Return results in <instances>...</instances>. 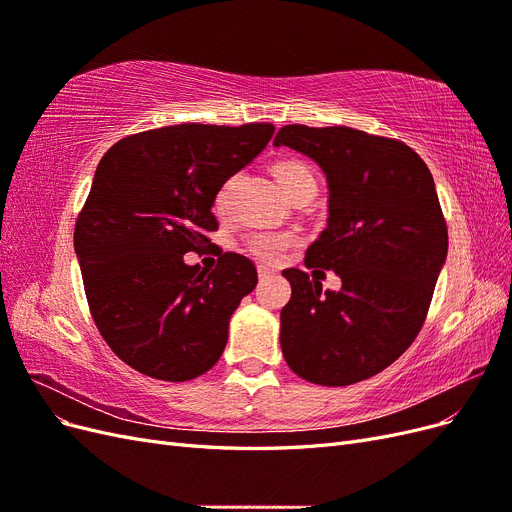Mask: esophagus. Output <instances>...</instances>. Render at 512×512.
<instances>
[{"label":"esophagus","instance_id":"1","mask_svg":"<svg viewBox=\"0 0 512 512\" xmlns=\"http://www.w3.org/2000/svg\"><path fill=\"white\" fill-rule=\"evenodd\" d=\"M271 275H275V269H271L267 265H258V277H260V280H265V277H271Z\"/></svg>","mask_w":512,"mask_h":512}]
</instances>
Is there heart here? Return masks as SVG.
Returning <instances> with one entry per match:
<instances>
[{
    "instance_id": "b5f03b06",
    "label": "heart",
    "mask_w": 512,
    "mask_h": 512,
    "mask_svg": "<svg viewBox=\"0 0 512 512\" xmlns=\"http://www.w3.org/2000/svg\"><path fill=\"white\" fill-rule=\"evenodd\" d=\"M273 175L286 196L292 194L305 181H314V175L309 173V168L303 166L301 162H280L273 168ZM226 190H228V185H224L218 198H215V205L218 207L224 205ZM292 243H294V235H290V232H273V230L252 232V235L245 239L247 252L254 254L260 260H267V262L280 260Z\"/></svg>"
}]
</instances>
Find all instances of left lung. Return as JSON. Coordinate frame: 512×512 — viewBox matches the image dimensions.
<instances>
[{
	"label": "left lung",
	"mask_w": 512,
	"mask_h": 512,
	"mask_svg": "<svg viewBox=\"0 0 512 512\" xmlns=\"http://www.w3.org/2000/svg\"><path fill=\"white\" fill-rule=\"evenodd\" d=\"M275 147L312 158L329 185V220L307 247L305 267L335 271L322 290L288 269L292 297L280 344L294 374L348 386L380 374L421 331L448 252V232L427 164L408 145L348 126L292 123Z\"/></svg>",
	"instance_id": "left-lung-1"
}]
</instances>
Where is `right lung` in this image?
<instances>
[{
  "mask_svg": "<svg viewBox=\"0 0 512 512\" xmlns=\"http://www.w3.org/2000/svg\"><path fill=\"white\" fill-rule=\"evenodd\" d=\"M273 123H179L121 138L100 160L76 220L87 303L104 342L141 374L185 382L222 356L228 322L258 284L254 262L224 252L211 273L185 265L203 250L222 185L267 147Z\"/></svg>",
  "mask_w": 512,
  "mask_h": 512,
  "instance_id": "1",
  "label": "right lung"
}]
</instances>
